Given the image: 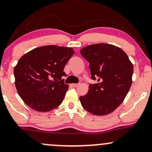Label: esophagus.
Returning a JSON list of instances; mask_svg holds the SVG:
<instances>
[{
  "mask_svg": "<svg viewBox=\"0 0 152 152\" xmlns=\"http://www.w3.org/2000/svg\"><path fill=\"white\" fill-rule=\"evenodd\" d=\"M72 86L73 87H78V86H79V83H73Z\"/></svg>",
  "mask_w": 152,
  "mask_h": 152,
  "instance_id": "obj_1",
  "label": "esophagus"
}]
</instances>
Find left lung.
<instances>
[{"mask_svg":"<svg viewBox=\"0 0 152 152\" xmlns=\"http://www.w3.org/2000/svg\"><path fill=\"white\" fill-rule=\"evenodd\" d=\"M89 62L91 78L81 105L90 114L103 116L113 112L123 102L132 85L133 65L120 48L107 43L88 45L80 50Z\"/></svg>","mask_w":152,"mask_h":152,"instance_id":"obj_1","label":"left lung"}]
</instances>
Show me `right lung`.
Returning <instances> with one entry per match:
<instances>
[{
	"mask_svg": "<svg viewBox=\"0 0 152 152\" xmlns=\"http://www.w3.org/2000/svg\"><path fill=\"white\" fill-rule=\"evenodd\" d=\"M74 54L72 48L45 45L36 48L19 59L14 68L15 86L25 104L47 112L62 102L69 86L64 69Z\"/></svg>",
	"mask_w": 152,
	"mask_h": 152,
	"instance_id": "obj_1",
	"label": "right lung"
}]
</instances>
